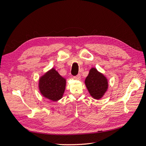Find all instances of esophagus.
<instances>
[{
    "label": "esophagus",
    "instance_id": "esophagus-1",
    "mask_svg": "<svg viewBox=\"0 0 146 146\" xmlns=\"http://www.w3.org/2000/svg\"><path fill=\"white\" fill-rule=\"evenodd\" d=\"M74 78H75V79H76V80H80V78H81L80 75V74H78V75H77V76H75V77H74Z\"/></svg>",
    "mask_w": 146,
    "mask_h": 146
}]
</instances>
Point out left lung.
I'll list each match as a JSON object with an SVG mask.
<instances>
[{
    "label": "left lung",
    "mask_w": 146,
    "mask_h": 146,
    "mask_svg": "<svg viewBox=\"0 0 146 146\" xmlns=\"http://www.w3.org/2000/svg\"><path fill=\"white\" fill-rule=\"evenodd\" d=\"M85 83L91 96L96 100L103 98L108 88L107 78L95 68H92L90 70Z\"/></svg>",
    "instance_id": "left-lung-1"
}]
</instances>
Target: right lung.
Instances as JSON below:
<instances>
[{
  "label": "right lung",
  "instance_id": "right-lung-1",
  "mask_svg": "<svg viewBox=\"0 0 146 146\" xmlns=\"http://www.w3.org/2000/svg\"><path fill=\"white\" fill-rule=\"evenodd\" d=\"M66 85V79L55 68L48 70L39 79L38 88L41 94L50 100L56 102L63 98Z\"/></svg>",
  "mask_w": 146,
  "mask_h": 146
}]
</instances>
